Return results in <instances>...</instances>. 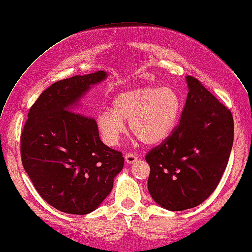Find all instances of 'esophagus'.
Returning <instances> with one entry per match:
<instances>
[{
    "label": "esophagus",
    "mask_w": 252,
    "mask_h": 252,
    "mask_svg": "<svg viewBox=\"0 0 252 252\" xmlns=\"http://www.w3.org/2000/svg\"><path fill=\"white\" fill-rule=\"evenodd\" d=\"M125 159H126V162L127 164H132L138 160V157L136 155H133V154H126Z\"/></svg>",
    "instance_id": "34e87169"
}]
</instances>
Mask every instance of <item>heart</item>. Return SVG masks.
Wrapping results in <instances>:
<instances>
[{
  "label": "heart",
  "instance_id": "heart-1",
  "mask_svg": "<svg viewBox=\"0 0 252 252\" xmlns=\"http://www.w3.org/2000/svg\"><path fill=\"white\" fill-rule=\"evenodd\" d=\"M181 101L170 87L144 86L116 95L111 110L100 111L96 126L103 143L119 144L126 133L125 122L129 121L131 132L146 145H158L173 131L180 112Z\"/></svg>",
  "mask_w": 252,
  "mask_h": 252
}]
</instances>
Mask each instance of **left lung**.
I'll use <instances>...</instances> for the list:
<instances>
[{"label":"left lung","instance_id":"8db88e82","mask_svg":"<svg viewBox=\"0 0 252 252\" xmlns=\"http://www.w3.org/2000/svg\"><path fill=\"white\" fill-rule=\"evenodd\" d=\"M189 94L172 135L150 151L148 190L160 207L184 211L202 204L226 169L234 139L233 116L198 80L186 77Z\"/></svg>","mask_w":252,"mask_h":252}]
</instances>
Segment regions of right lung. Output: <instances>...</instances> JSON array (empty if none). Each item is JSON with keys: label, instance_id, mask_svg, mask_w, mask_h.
I'll list each match as a JSON object with an SVG mask.
<instances>
[{"label": "right lung", "instance_id": "right-lung-1", "mask_svg": "<svg viewBox=\"0 0 252 252\" xmlns=\"http://www.w3.org/2000/svg\"><path fill=\"white\" fill-rule=\"evenodd\" d=\"M108 77L104 71L54 83L28 112L21 135L22 164L37 192L57 210L86 215L102 204L124 167L121 152L104 145L81 99Z\"/></svg>", "mask_w": 252, "mask_h": 252}]
</instances>
